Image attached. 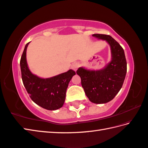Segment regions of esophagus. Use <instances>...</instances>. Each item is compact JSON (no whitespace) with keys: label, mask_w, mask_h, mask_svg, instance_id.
<instances>
[{"label":"esophagus","mask_w":148,"mask_h":148,"mask_svg":"<svg viewBox=\"0 0 148 148\" xmlns=\"http://www.w3.org/2000/svg\"><path fill=\"white\" fill-rule=\"evenodd\" d=\"M79 66H80V65H79V64L78 63H73V64H72V65L71 68H72V70H74V71H76L77 69L79 68Z\"/></svg>","instance_id":"obj_1"}]
</instances>
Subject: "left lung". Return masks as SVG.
I'll use <instances>...</instances> for the list:
<instances>
[{"mask_svg":"<svg viewBox=\"0 0 148 148\" xmlns=\"http://www.w3.org/2000/svg\"><path fill=\"white\" fill-rule=\"evenodd\" d=\"M92 36L108 42L111 60L103 69L95 71L79 67L76 73L81 77L82 87L89 100L95 103H106L112 100L122 88L127 62L122 47L111 36L98 34Z\"/></svg>","mask_w":148,"mask_h":148,"instance_id":"obj_1","label":"left lung"}]
</instances>
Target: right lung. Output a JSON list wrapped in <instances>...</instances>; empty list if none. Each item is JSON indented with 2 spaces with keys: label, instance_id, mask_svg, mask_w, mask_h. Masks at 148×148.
Listing matches in <instances>:
<instances>
[{
  "label": "right lung",
  "instance_id": "right-lung-1",
  "mask_svg": "<svg viewBox=\"0 0 148 148\" xmlns=\"http://www.w3.org/2000/svg\"><path fill=\"white\" fill-rule=\"evenodd\" d=\"M29 43L26 45L20 61L24 86L29 97L37 105L50 111L60 109L63 106L66 88L76 72L70 69L64 73L45 79L33 74L26 61V49Z\"/></svg>",
  "mask_w": 148,
  "mask_h": 148
}]
</instances>
